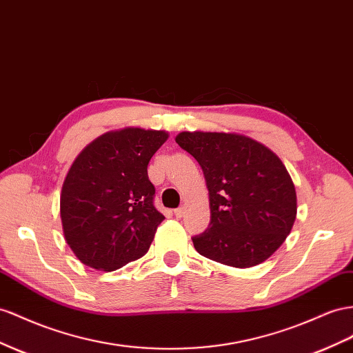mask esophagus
I'll return each mask as SVG.
<instances>
[{"mask_svg":"<svg viewBox=\"0 0 353 353\" xmlns=\"http://www.w3.org/2000/svg\"><path fill=\"white\" fill-rule=\"evenodd\" d=\"M174 214H175V216H176V218H183V216H184V214H185V209H184L183 206H181V208H176L175 211H174Z\"/></svg>","mask_w":353,"mask_h":353,"instance_id":"esophagus-1","label":"esophagus"}]
</instances>
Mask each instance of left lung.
Returning <instances> with one entry per match:
<instances>
[{
	"instance_id": "8db88e82",
	"label": "left lung",
	"mask_w": 353,
	"mask_h": 353,
	"mask_svg": "<svg viewBox=\"0 0 353 353\" xmlns=\"http://www.w3.org/2000/svg\"><path fill=\"white\" fill-rule=\"evenodd\" d=\"M176 144L203 170L211 223L196 251L232 268L265 261L287 239L297 196L287 168L260 142L236 133L181 132Z\"/></svg>"
}]
</instances>
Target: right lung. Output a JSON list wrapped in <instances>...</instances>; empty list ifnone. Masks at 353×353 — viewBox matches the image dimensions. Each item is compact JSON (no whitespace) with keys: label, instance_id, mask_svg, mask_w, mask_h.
Wrapping results in <instances>:
<instances>
[{"label":"right lung","instance_id":"obj_1","mask_svg":"<svg viewBox=\"0 0 353 353\" xmlns=\"http://www.w3.org/2000/svg\"><path fill=\"white\" fill-rule=\"evenodd\" d=\"M168 133L128 128L94 139L74 160L61 194L65 241L89 268L111 272L141 259L165 220L148 179Z\"/></svg>","mask_w":353,"mask_h":353}]
</instances>
